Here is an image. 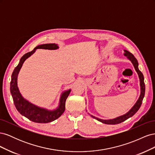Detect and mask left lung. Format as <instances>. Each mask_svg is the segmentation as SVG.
Returning <instances> with one entry per match:
<instances>
[{"mask_svg": "<svg viewBox=\"0 0 155 155\" xmlns=\"http://www.w3.org/2000/svg\"><path fill=\"white\" fill-rule=\"evenodd\" d=\"M124 55L126 56L127 58L128 59H129L131 63H133V66L137 71L138 77L140 79V97L138 98V100H137V101L136 102V104L134 105V106L131 108V109L129 110V112H127L126 114L117 117L116 118L114 119H110V120H102L100 118H98L97 117L94 116L92 115H91V116L93 118H94L98 121H101L103 124H109V125H115V124H120L123 121H125L126 120H127L128 118L132 117L136 112H137L139 109L140 106L142 105V103L143 101V99L144 97V95H145V83H144V78H143V74L141 72V71L138 69V63L137 59L134 58V56L130 53L129 51L124 50Z\"/></svg>", "mask_w": 155, "mask_h": 155, "instance_id": "1", "label": "left lung"}]
</instances>
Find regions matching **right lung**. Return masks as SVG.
<instances>
[{"label": "right lung", "instance_id": "add662e5", "mask_svg": "<svg viewBox=\"0 0 155 155\" xmlns=\"http://www.w3.org/2000/svg\"><path fill=\"white\" fill-rule=\"evenodd\" d=\"M43 48L46 50H57L59 46L57 44L50 43L44 44L36 46L31 51L25 54L21 58L19 63L14 69L12 75V80L10 82V92L13 97L17 110L20 112V114L25 116L30 120L36 123L45 124L49 123L58 119L62 115L65 110V102L68 97L71 89L62 92L60 97L59 104L58 107L54 110H48L45 108L39 107L30 101L26 100L23 97L18 90L17 86V77L20 70L25 60L34 54L37 49Z\"/></svg>", "mask_w": 155, "mask_h": 155}]
</instances>
